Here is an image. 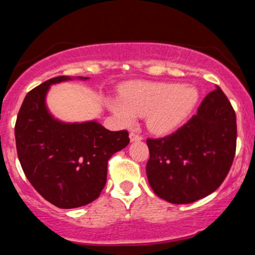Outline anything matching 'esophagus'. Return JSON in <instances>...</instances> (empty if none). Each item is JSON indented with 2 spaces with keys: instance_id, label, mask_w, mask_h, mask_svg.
<instances>
[{
  "instance_id": "34e87169",
  "label": "esophagus",
  "mask_w": 255,
  "mask_h": 255,
  "mask_svg": "<svg viewBox=\"0 0 255 255\" xmlns=\"http://www.w3.org/2000/svg\"><path fill=\"white\" fill-rule=\"evenodd\" d=\"M128 137H130L131 142H135V141H141V140H142V136L137 135V133H135V132H130Z\"/></svg>"
}]
</instances>
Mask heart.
Returning <instances> with one entry per match:
<instances>
[{"label":"heart","instance_id":"obj_1","mask_svg":"<svg viewBox=\"0 0 255 255\" xmlns=\"http://www.w3.org/2000/svg\"><path fill=\"white\" fill-rule=\"evenodd\" d=\"M197 102L198 92L192 85L131 82L122 88V97L110 98L107 105L124 125L131 127L137 117H146L152 132L165 135L181 127Z\"/></svg>","mask_w":255,"mask_h":255}]
</instances>
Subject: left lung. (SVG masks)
<instances>
[{
  "instance_id": "left-lung-1",
  "label": "left lung",
  "mask_w": 255,
  "mask_h": 255,
  "mask_svg": "<svg viewBox=\"0 0 255 255\" xmlns=\"http://www.w3.org/2000/svg\"><path fill=\"white\" fill-rule=\"evenodd\" d=\"M146 142V173L153 192L175 205L192 203L214 192L228 175L236 155V113L217 87L187 124Z\"/></svg>"
}]
</instances>
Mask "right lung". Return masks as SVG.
<instances>
[{"instance_id": "1", "label": "right lung", "mask_w": 255, "mask_h": 255, "mask_svg": "<svg viewBox=\"0 0 255 255\" xmlns=\"http://www.w3.org/2000/svg\"><path fill=\"white\" fill-rule=\"evenodd\" d=\"M72 79L55 77L32 89L14 127L24 175L44 200L59 208L97 200L107 183L108 161L130 142L127 130L110 131L95 120L64 123L50 114L45 104L50 85Z\"/></svg>"}]
</instances>
